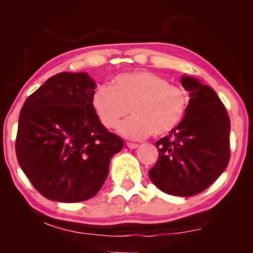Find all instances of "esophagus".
<instances>
[{
	"label": "esophagus",
	"instance_id": "obj_1",
	"mask_svg": "<svg viewBox=\"0 0 253 253\" xmlns=\"http://www.w3.org/2000/svg\"><path fill=\"white\" fill-rule=\"evenodd\" d=\"M126 146L131 148V150H134V148L138 147V144H136V143H126Z\"/></svg>",
	"mask_w": 253,
	"mask_h": 253
}]
</instances>
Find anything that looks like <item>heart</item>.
<instances>
[{"label": "heart", "instance_id": "heart-1", "mask_svg": "<svg viewBox=\"0 0 253 253\" xmlns=\"http://www.w3.org/2000/svg\"><path fill=\"white\" fill-rule=\"evenodd\" d=\"M189 105L184 88L147 70L117 75L112 86L100 85L92 95L93 108L107 129H114L130 108L132 116L119 126L120 132L130 139L170 133L183 122Z\"/></svg>", "mask_w": 253, "mask_h": 253}]
</instances>
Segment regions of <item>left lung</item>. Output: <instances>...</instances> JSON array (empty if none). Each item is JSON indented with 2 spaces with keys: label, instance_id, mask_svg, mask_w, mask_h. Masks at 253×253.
Returning <instances> with one entry per match:
<instances>
[{
  "label": "left lung",
  "instance_id": "1",
  "mask_svg": "<svg viewBox=\"0 0 253 253\" xmlns=\"http://www.w3.org/2000/svg\"><path fill=\"white\" fill-rule=\"evenodd\" d=\"M181 83L189 92L188 113L177 129L155 143L159 159L148 175L162 192L191 197L227 168L230 120L213 88L188 76Z\"/></svg>",
  "mask_w": 253,
  "mask_h": 253
}]
</instances>
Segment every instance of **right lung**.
<instances>
[{"label": "right lung", "instance_id": "add662e5", "mask_svg": "<svg viewBox=\"0 0 253 253\" xmlns=\"http://www.w3.org/2000/svg\"><path fill=\"white\" fill-rule=\"evenodd\" d=\"M95 83L86 72H61L32 93L19 114L16 155L44 198L79 203L94 197L124 141L100 122Z\"/></svg>", "mask_w": 253, "mask_h": 253}]
</instances>
